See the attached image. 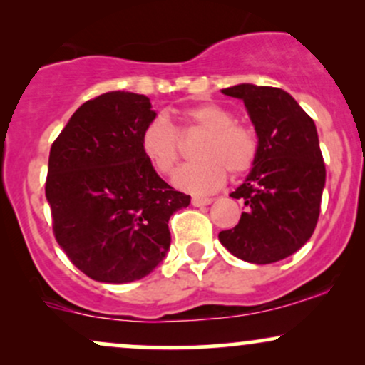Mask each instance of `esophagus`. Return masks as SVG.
Masks as SVG:
<instances>
[{
  "mask_svg": "<svg viewBox=\"0 0 365 365\" xmlns=\"http://www.w3.org/2000/svg\"><path fill=\"white\" fill-rule=\"evenodd\" d=\"M212 200H215V199H211V197H192V204H194L195 207L209 206V204H211Z\"/></svg>",
  "mask_w": 365,
  "mask_h": 365,
  "instance_id": "esophagus-1",
  "label": "esophagus"
}]
</instances>
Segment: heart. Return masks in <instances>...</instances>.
Masks as SVG:
<instances>
[{
	"label": "heart",
	"mask_w": 365,
	"mask_h": 365,
	"mask_svg": "<svg viewBox=\"0 0 365 365\" xmlns=\"http://www.w3.org/2000/svg\"><path fill=\"white\" fill-rule=\"evenodd\" d=\"M188 127L206 132L197 156L200 159L182 166L175 185L192 194H211L225 185L228 171L233 177L247 175L257 163L259 139L249 125L238 123L228 108L217 103H200L183 110ZM140 149L163 177H171L182 158L178 132L165 116H156L142 128Z\"/></svg>",
	"instance_id": "1"
}]
</instances>
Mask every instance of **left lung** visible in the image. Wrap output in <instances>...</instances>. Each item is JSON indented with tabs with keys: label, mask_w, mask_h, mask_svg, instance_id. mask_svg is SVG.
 <instances>
[{
	"label": "left lung",
	"mask_w": 365,
	"mask_h": 365,
	"mask_svg": "<svg viewBox=\"0 0 365 365\" xmlns=\"http://www.w3.org/2000/svg\"><path fill=\"white\" fill-rule=\"evenodd\" d=\"M223 94L245 103L259 137V158L232 194L245 212L235 228L217 237L242 261H282L312 237L319 220L326 168L316 125L278 87L240 83Z\"/></svg>",
	"instance_id": "left-lung-1"
}]
</instances>
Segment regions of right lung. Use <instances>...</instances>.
Wrapping results in <instances>:
<instances>
[{
    "mask_svg": "<svg viewBox=\"0 0 365 365\" xmlns=\"http://www.w3.org/2000/svg\"><path fill=\"white\" fill-rule=\"evenodd\" d=\"M153 118L144 94L106 92L73 113L49 150L46 199L54 238L96 282L148 276L170 249L171 215L190 204L142 153V128Z\"/></svg>",
    "mask_w": 365,
    "mask_h": 365,
    "instance_id": "add662e5",
    "label": "right lung"
}]
</instances>
